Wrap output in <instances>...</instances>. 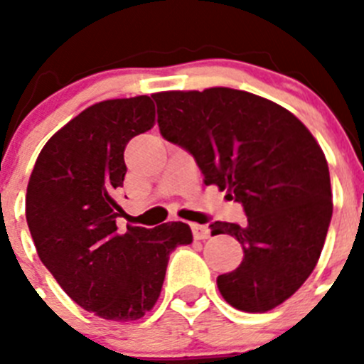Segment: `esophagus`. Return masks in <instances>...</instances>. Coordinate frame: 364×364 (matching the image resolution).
<instances>
[{
    "instance_id": "esophagus-1",
    "label": "esophagus",
    "mask_w": 364,
    "mask_h": 364,
    "mask_svg": "<svg viewBox=\"0 0 364 364\" xmlns=\"http://www.w3.org/2000/svg\"><path fill=\"white\" fill-rule=\"evenodd\" d=\"M192 232L196 240H208L211 236V230L208 225H199V223H192Z\"/></svg>"
}]
</instances>
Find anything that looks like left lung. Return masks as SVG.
Segmentation results:
<instances>
[{
	"label": "left lung",
	"instance_id": "1",
	"mask_svg": "<svg viewBox=\"0 0 364 364\" xmlns=\"http://www.w3.org/2000/svg\"><path fill=\"white\" fill-rule=\"evenodd\" d=\"M165 141L186 149L205 185L227 190L247 223L213 222L243 247L240 267L216 278L237 310L262 314L289 299L314 271L333 215L321 146L287 109L247 91L209 87L153 95Z\"/></svg>",
	"mask_w": 364,
	"mask_h": 364
}]
</instances>
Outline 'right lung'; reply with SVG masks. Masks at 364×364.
<instances>
[{
    "label": "right lung",
    "instance_id": "right-lung-1",
    "mask_svg": "<svg viewBox=\"0 0 364 364\" xmlns=\"http://www.w3.org/2000/svg\"><path fill=\"white\" fill-rule=\"evenodd\" d=\"M153 123L146 95L91 105L47 141L28 183L26 220L40 260L79 306L107 321L144 317L168 255L193 240L183 222L117 230L124 148Z\"/></svg>",
    "mask_w": 364,
    "mask_h": 364
}]
</instances>
